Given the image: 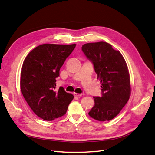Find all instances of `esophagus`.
<instances>
[{
  "label": "esophagus",
  "instance_id": "34e87169",
  "mask_svg": "<svg viewBox=\"0 0 155 155\" xmlns=\"http://www.w3.org/2000/svg\"><path fill=\"white\" fill-rule=\"evenodd\" d=\"M74 96H76V97H81L83 96L82 94H77V93H74Z\"/></svg>",
  "mask_w": 155,
  "mask_h": 155
}]
</instances>
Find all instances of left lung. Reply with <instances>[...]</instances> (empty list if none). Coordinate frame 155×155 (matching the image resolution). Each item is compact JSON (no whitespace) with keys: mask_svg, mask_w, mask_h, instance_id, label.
<instances>
[{"mask_svg":"<svg viewBox=\"0 0 155 155\" xmlns=\"http://www.w3.org/2000/svg\"><path fill=\"white\" fill-rule=\"evenodd\" d=\"M82 50L92 61L101 84L102 96L94 97L95 105L88 114L98 121L112 120L130 97V77L126 62L120 51L105 42L86 43Z\"/></svg>","mask_w":155,"mask_h":155,"instance_id":"left-lung-1","label":"left lung"}]
</instances>
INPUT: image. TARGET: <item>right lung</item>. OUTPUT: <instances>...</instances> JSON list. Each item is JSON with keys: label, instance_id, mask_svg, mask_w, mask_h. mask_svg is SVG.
<instances>
[{"label": "right lung", "instance_id": "obj_1", "mask_svg": "<svg viewBox=\"0 0 155 155\" xmlns=\"http://www.w3.org/2000/svg\"><path fill=\"white\" fill-rule=\"evenodd\" d=\"M76 44H44L27 55L21 67L20 88L30 108L38 117L51 121L66 113L73 94L63 87L57 90L56 78Z\"/></svg>", "mask_w": 155, "mask_h": 155}]
</instances>
